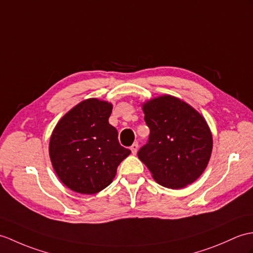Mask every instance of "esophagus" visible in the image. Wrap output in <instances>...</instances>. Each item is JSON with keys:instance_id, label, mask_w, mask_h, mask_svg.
<instances>
[{"instance_id": "esophagus-1", "label": "esophagus", "mask_w": 253, "mask_h": 253, "mask_svg": "<svg viewBox=\"0 0 253 253\" xmlns=\"http://www.w3.org/2000/svg\"><path fill=\"white\" fill-rule=\"evenodd\" d=\"M138 146H139L138 142H134V143L130 146V150H131V153H132V154H136V153H137V151H138Z\"/></svg>"}]
</instances>
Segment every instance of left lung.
I'll list each match as a JSON object with an SVG mask.
<instances>
[{
  "instance_id": "obj_1",
  "label": "left lung",
  "mask_w": 253,
  "mask_h": 253,
  "mask_svg": "<svg viewBox=\"0 0 253 253\" xmlns=\"http://www.w3.org/2000/svg\"><path fill=\"white\" fill-rule=\"evenodd\" d=\"M149 140L138 157L157 183L178 190L191 184L206 169L212 136L204 117L172 96L155 98L143 105Z\"/></svg>"
}]
</instances>
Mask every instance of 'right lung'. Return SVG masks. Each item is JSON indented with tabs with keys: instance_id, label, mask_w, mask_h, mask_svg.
<instances>
[{
	"instance_id": "1",
	"label": "right lung",
	"mask_w": 253,
	"mask_h": 253,
	"mask_svg": "<svg viewBox=\"0 0 253 253\" xmlns=\"http://www.w3.org/2000/svg\"><path fill=\"white\" fill-rule=\"evenodd\" d=\"M111 112V103L88 99L69 111L52 131V167L62 183L74 192L102 191L130 154V150L120 144L116 128L109 124Z\"/></svg>"
}]
</instances>
